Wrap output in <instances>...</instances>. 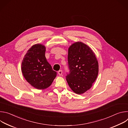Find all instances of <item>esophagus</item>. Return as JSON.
<instances>
[{"label":"esophagus","instance_id":"34e87169","mask_svg":"<svg viewBox=\"0 0 128 128\" xmlns=\"http://www.w3.org/2000/svg\"><path fill=\"white\" fill-rule=\"evenodd\" d=\"M58 74L59 76H62V70H59L58 72Z\"/></svg>","mask_w":128,"mask_h":128}]
</instances>
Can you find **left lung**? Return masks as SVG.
Masks as SVG:
<instances>
[{"label":"left lung","mask_w":128,"mask_h":128,"mask_svg":"<svg viewBox=\"0 0 128 128\" xmlns=\"http://www.w3.org/2000/svg\"><path fill=\"white\" fill-rule=\"evenodd\" d=\"M68 61L70 73L66 76L67 83L75 93L82 94L92 86L98 74L95 54L88 45L76 42L68 48Z\"/></svg>","instance_id":"1"}]
</instances>
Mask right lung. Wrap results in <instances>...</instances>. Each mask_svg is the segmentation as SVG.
<instances>
[{
  "mask_svg": "<svg viewBox=\"0 0 128 128\" xmlns=\"http://www.w3.org/2000/svg\"><path fill=\"white\" fill-rule=\"evenodd\" d=\"M46 46L35 44L27 52L22 62L21 69L26 80L38 90L49 87L57 76L45 56Z\"/></svg>",
  "mask_w": 128,
  "mask_h": 128,
  "instance_id": "right-lung-1",
  "label": "right lung"
}]
</instances>
